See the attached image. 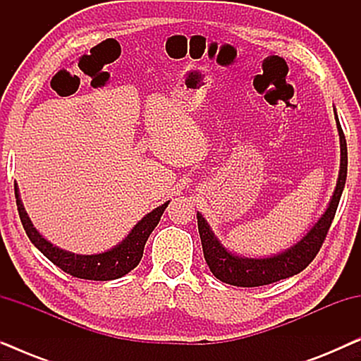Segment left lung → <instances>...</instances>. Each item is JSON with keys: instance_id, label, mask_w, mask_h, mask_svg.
<instances>
[{"instance_id": "1", "label": "left lung", "mask_w": 361, "mask_h": 361, "mask_svg": "<svg viewBox=\"0 0 361 361\" xmlns=\"http://www.w3.org/2000/svg\"><path fill=\"white\" fill-rule=\"evenodd\" d=\"M335 121H337L340 136V172L337 187H335V192L324 215L294 246H290L283 253L269 256V258H245V256H238L226 250L216 238L214 231L210 230V225L207 224L202 214H197L202 250H204L207 264H209L210 271L216 279H220L221 283L238 286V288H256V286H266L276 283V281L290 278V276L307 268L310 261L315 258L325 236H327L330 225H332L340 197H342L345 180H347V141H345L337 111H335Z\"/></svg>"}]
</instances>
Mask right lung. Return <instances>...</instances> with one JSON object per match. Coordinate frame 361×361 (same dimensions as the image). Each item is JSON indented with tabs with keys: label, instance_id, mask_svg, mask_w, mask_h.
<instances>
[{
	"label": "right lung",
	"instance_id": "add662e5",
	"mask_svg": "<svg viewBox=\"0 0 361 361\" xmlns=\"http://www.w3.org/2000/svg\"><path fill=\"white\" fill-rule=\"evenodd\" d=\"M14 194H16V205L19 212V219L26 230V235L32 245L46 256L49 261L59 266L67 274L73 276V278L80 279H90V281H110L118 279L121 276L130 273L135 269L142 258V251H145V245L152 230L159 224L161 215L164 214L166 207L169 205V200L149 212L146 216L137 221L135 228L130 231V235L116 245L115 248L105 251V253L98 255H75L71 251L61 250L54 246L51 241H47L39 231L34 228L31 219H29L24 205L19 197L18 184H14Z\"/></svg>",
	"mask_w": 361,
	"mask_h": 361
}]
</instances>
